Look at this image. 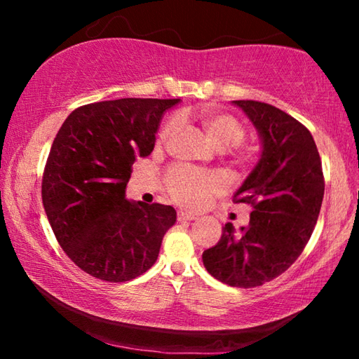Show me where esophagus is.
Instances as JSON below:
<instances>
[{"label": "esophagus", "mask_w": 359, "mask_h": 359, "mask_svg": "<svg viewBox=\"0 0 359 359\" xmlns=\"http://www.w3.org/2000/svg\"><path fill=\"white\" fill-rule=\"evenodd\" d=\"M177 220L179 222H193V220H196V217L190 214V212H182L180 210L177 214Z\"/></svg>", "instance_id": "obj_1"}]
</instances>
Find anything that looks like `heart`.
Listing matches in <instances>:
<instances>
[{
  "instance_id": "heart-1",
  "label": "heart",
  "mask_w": 359,
  "mask_h": 359,
  "mask_svg": "<svg viewBox=\"0 0 359 359\" xmlns=\"http://www.w3.org/2000/svg\"><path fill=\"white\" fill-rule=\"evenodd\" d=\"M199 121H201L205 136L218 149L234 147L245 137L244 125L234 115L218 111H204L199 115ZM177 126V118H169L160 131V142H165L166 139L171 137ZM234 158L239 165L244 166L250 161V154L247 150H238ZM165 185L168 194L175 203L185 205V208H198L208 199L210 193L222 190L223 180L215 174L179 166L166 174Z\"/></svg>"
}]
</instances>
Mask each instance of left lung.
Returning a JSON list of instances; mask_svg holds the SVG:
<instances>
[{
    "mask_svg": "<svg viewBox=\"0 0 359 359\" xmlns=\"http://www.w3.org/2000/svg\"><path fill=\"white\" fill-rule=\"evenodd\" d=\"M261 141L257 166L234 193L252 204L250 223L236 233L226 223L217 244L204 250L212 277L238 288L259 287L283 274L311 239L325 194L321 160L306 126L287 112L252 100L233 101Z\"/></svg>",
    "mask_w": 359,
    "mask_h": 359,
    "instance_id": "1",
    "label": "left lung"
}]
</instances>
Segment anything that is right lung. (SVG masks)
<instances>
[{"label":"right lung","instance_id":"add662e5","mask_svg":"<svg viewBox=\"0 0 359 359\" xmlns=\"http://www.w3.org/2000/svg\"><path fill=\"white\" fill-rule=\"evenodd\" d=\"M180 100L121 98L77 107L53 139L42 204L65 253L87 274L128 282L155 264L171 205L126 199L136 158L151 154L163 114Z\"/></svg>","mask_w":359,"mask_h":359}]
</instances>
